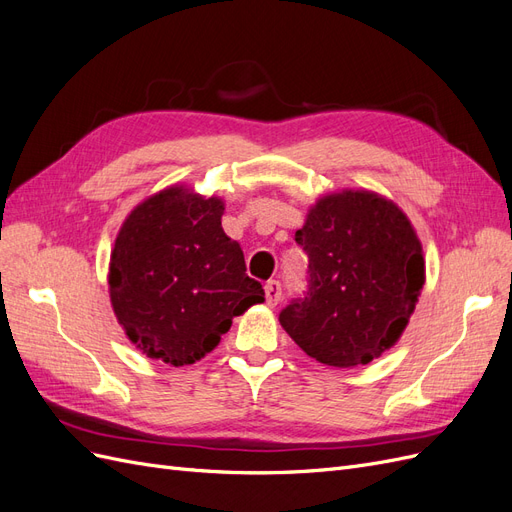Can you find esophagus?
Listing matches in <instances>:
<instances>
[{"label": "esophagus", "instance_id": "obj_1", "mask_svg": "<svg viewBox=\"0 0 512 512\" xmlns=\"http://www.w3.org/2000/svg\"><path fill=\"white\" fill-rule=\"evenodd\" d=\"M265 297H267V303L269 305H277L282 301V284L277 280H269L265 284Z\"/></svg>", "mask_w": 512, "mask_h": 512}]
</instances>
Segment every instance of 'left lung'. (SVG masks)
<instances>
[{"label": "left lung", "instance_id": "left-lung-1", "mask_svg": "<svg viewBox=\"0 0 512 512\" xmlns=\"http://www.w3.org/2000/svg\"><path fill=\"white\" fill-rule=\"evenodd\" d=\"M309 258L307 288L280 324L307 356L331 367L367 365L389 350L425 284L416 232L374 192L320 198L294 235Z\"/></svg>", "mask_w": 512, "mask_h": 512}]
</instances>
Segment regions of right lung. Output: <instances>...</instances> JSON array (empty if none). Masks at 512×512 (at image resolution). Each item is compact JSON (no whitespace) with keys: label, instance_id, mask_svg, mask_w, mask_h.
I'll list each match as a JSON object with an SVG mask.
<instances>
[{"label":"right lung","instance_id":"1","mask_svg":"<svg viewBox=\"0 0 512 512\" xmlns=\"http://www.w3.org/2000/svg\"><path fill=\"white\" fill-rule=\"evenodd\" d=\"M224 203L183 188L147 198L123 222L111 254V303L130 342L151 359L192 365L232 318L265 301L243 250L222 228Z\"/></svg>","mask_w":512,"mask_h":512}]
</instances>
